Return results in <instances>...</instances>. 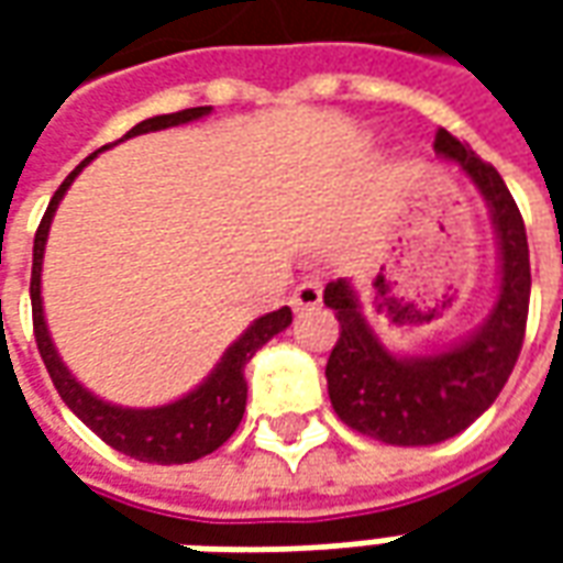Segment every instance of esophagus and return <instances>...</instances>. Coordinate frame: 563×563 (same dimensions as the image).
Returning a JSON list of instances; mask_svg holds the SVG:
<instances>
[{
    "mask_svg": "<svg viewBox=\"0 0 563 563\" xmlns=\"http://www.w3.org/2000/svg\"><path fill=\"white\" fill-rule=\"evenodd\" d=\"M289 305H292L295 313H305V310H317L319 305H322V286L313 280L301 283L298 289L292 292V298H289Z\"/></svg>",
    "mask_w": 563,
    "mask_h": 563,
    "instance_id": "34e87169",
    "label": "esophagus"
}]
</instances>
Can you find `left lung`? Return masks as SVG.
<instances>
[{"mask_svg": "<svg viewBox=\"0 0 563 563\" xmlns=\"http://www.w3.org/2000/svg\"><path fill=\"white\" fill-rule=\"evenodd\" d=\"M434 150L461 165L488 205L497 238V298L488 317L446 350L398 355L371 329L353 280L329 283L322 295L341 322L325 365L331 407L358 434L391 446L449 440L495 404L521 353L531 301L528 234L504 177L446 129L437 132Z\"/></svg>", "mask_w": 563, "mask_h": 563, "instance_id": "1", "label": "left lung"}]
</instances>
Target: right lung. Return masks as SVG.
I'll use <instances>...</instances> for the list:
<instances>
[{
	"label": "right lung",
	"instance_id": "obj_1",
	"mask_svg": "<svg viewBox=\"0 0 563 563\" xmlns=\"http://www.w3.org/2000/svg\"><path fill=\"white\" fill-rule=\"evenodd\" d=\"M210 114V104L205 108H186L177 114H159L141 120L139 126H132L120 141L135 139V135H147V132H159V129L184 126L192 120ZM111 147V144H108ZM104 150V147H102ZM102 150H96L92 156L80 162L75 172L68 174L63 186L56 189L51 205L44 210L42 225L35 232V244H32V280H30V298H32V329H35V343L38 353L47 367V374L54 379L59 398L66 401L71 413L78 416L80 422L90 428L92 434H99L114 446L117 452H123L129 459L147 461V464H189L210 455L213 449H220L229 437L234 434V428L241 424L246 410V377L244 367L253 355L265 346V343L280 334L283 329H289L292 322V310L280 307L274 313L258 317L250 329L238 338V341L222 353L217 367L210 371L208 377L198 383L196 389L186 391L184 398H177L172 404L162 407H120V404L102 401L99 395H92L90 389H84V383L71 377V371L66 362L56 353L51 331L44 322L42 307V262H44V244H47V232L51 222L59 208V201L68 192V186L75 184V177L84 172V165H90Z\"/></svg>",
	"mask_w": 563,
	"mask_h": 563
}]
</instances>
